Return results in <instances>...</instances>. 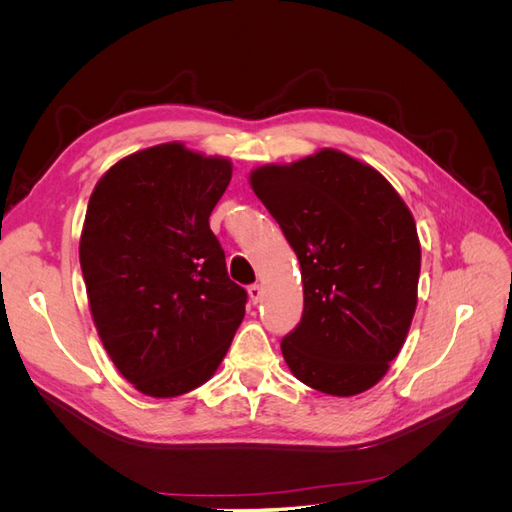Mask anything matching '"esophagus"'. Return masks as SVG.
Segmentation results:
<instances>
[{"instance_id":"1","label":"esophagus","mask_w":512,"mask_h":512,"mask_svg":"<svg viewBox=\"0 0 512 512\" xmlns=\"http://www.w3.org/2000/svg\"><path fill=\"white\" fill-rule=\"evenodd\" d=\"M247 294H250L252 303H258L262 299V286L260 284H252L250 288H247Z\"/></svg>"}]
</instances>
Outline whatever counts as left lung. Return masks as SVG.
Wrapping results in <instances>:
<instances>
[{
  "mask_svg": "<svg viewBox=\"0 0 512 512\" xmlns=\"http://www.w3.org/2000/svg\"><path fill=\"white\" fill-rule=\"evenodd\" d=\"M250 185L301 265L303 318L282 339L292 376L333 397L371 389L404 346L418 301L421 241L404 198L337 149L258 166Z\"/></svg>",
  "mask_w": 512,
  "mask_h": 512,
  "instance_id": "left-lung-1",
  "label": "left lung"
}]
</instances>
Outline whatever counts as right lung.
<instances>
[{
    "label": "right lung",
    "instance_id": "obj_1",
    "mask_svg": "<svg viewBox=\"0 0 512 512\" xmlns=\"http://www.w3.org/2000/svg\"><path fill=\"white\" fill-rule=\"evenodd\" d=\"M232 162L162 143L115 162L91 192L79 258L102 346L143 395L203 386L245 316L209 215Z\"/></svg>",
    "mask_w": 512,
    "mask_h": 512
}]
</instances>
